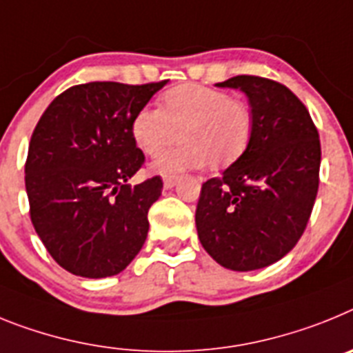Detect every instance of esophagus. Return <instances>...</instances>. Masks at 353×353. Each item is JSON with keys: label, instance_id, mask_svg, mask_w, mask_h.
Here are the masks:
<instances>
[{"label": "esophagus", "instance_id": "obj_1", "mask_svg": "<svg viewBox=\"0 0 353 353\" xmlns=\"http://www.w3.org/2000/svg\"><path fill=\"white\" fill-rule=\"evenodd\" d=\"M176 183H177V177L176 176H168V177H165V179H163V186L167 190L174 188V185H176Z\"/></svg>", "mask_w": 353, "mask_h": 353}]
</instances>
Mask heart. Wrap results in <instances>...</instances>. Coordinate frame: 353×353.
Segmentation results:
<instances>
[{
	"label": "heart",
	"instance_id": "b5f03b06",
	"mask_svg": "<svg viewBox=\"0 0 353 353\" xmlns=\"http://www.w3.org/2000/svg\"><path fill=\"white\" fill-rule=\"evenodd\" d=\"M131 133L137 145L152 158L163 154L179 139L185 142L156 159L154 172L167 176L206 163L219 170L234 163L245 151L252 133V113L228 92L185 83L165 92L159 110H139Z\"/></svg>",
	"mask_w": 353,
	"mask_h": 353
}]
</instances>
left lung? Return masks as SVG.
Returning <instances> with one entry per match:
<instances>
[{"instance_id": "left-lung-1", "label": "left lung", "mask_w": 353, "mask_h": 353, "mask_svg": "<svg viewBox=\"0 0 353 353\" xmlns=\"http://www.w3.org/2000/svg\"><path fill=\"white\" fill-rule=\"evenodd\" d=\"M216 87L249 97L252 133L243 154L202 185L195 223L214 261L250 272L279 261L304 234L320 183V139L304 103L274 79L234 76Z\"/></svg>"}]
</instances>
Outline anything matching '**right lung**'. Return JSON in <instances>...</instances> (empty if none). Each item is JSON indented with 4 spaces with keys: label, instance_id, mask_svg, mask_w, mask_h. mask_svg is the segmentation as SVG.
<instances>
[{
    "label": "right lung",
    "instance_id": "obj_1",
    "mask_svg": "<svg viewBox=\"0 0 353 353\" xmlns=\"http://www.w3.org/2000/svg\"><path fill=\"white\" fill-rule=\"evenodd\" d=\"M165 81H92L54 97L35 125L24 165L30 216L54 261L79 277L121 274L145 243L154 176L128 181L145 161L131 122Z\"/></svg>",
    "mask_w": 353,
    "mask_h": 353
}]
</instances>
